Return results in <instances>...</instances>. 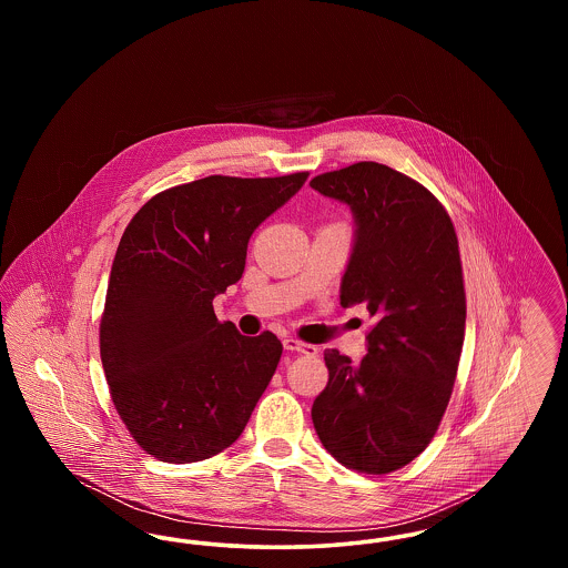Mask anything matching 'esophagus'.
Masks as SVG:
<instances>
[{"label": "esophagus", "mask_w": 568, "mask_h": 568, "mask_svg": "<svg viewBox=\"0 0 568 568\" xmlns=\"http://www.w3.org/2000/svg\"><path fill=\"white\" fill-rule=\"evenodd\" d=\"M283 347H285L287 352L304 353V355H317V347H315V345L302 343V341H297V338H294V336H287V338H283Z\"/></svg>", "instance_id": "esophagus-1"}]
</instances>
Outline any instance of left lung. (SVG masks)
Here are the masks:
<instances>
[{"label":"left lung","mask_w":568,"mask_h":568,"mask_svg":"<svg viewBox=\"0 0 568 568\" xmlns=\"http://www.w3.org/2000/svg\"><path fill=\"white\" fill-rule=\"evenodd\" d=\"M311 187L352 209L341 304L375 317L359 362L325 349L313 424L341 464L385 475L428 447L454 389L466 322L458 236L430 191L383 163L325 172Z\"/></svg>","instance_id":"obj_1"}]
</instances>
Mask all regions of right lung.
Returning <instances> with one entry per match:
<instances>
[{
    "label": "right lung",
    "mask_w": 568,
    "mask_h": 568,
    "mask_svg": "<svg viewBox=\"0 0 568 568\" xmlns=\"http://www.w3.org/2000/svg\"><path fill=\"white\" fill-rule=\"evenodd\" d=\"M306 179L206 176L158 193L125 227L100 355L112 403L153 458L200 462L243 434L283 345L219 324L213 297L241 281L251 234Z\"/></svg>",
    "instance_id": "1"
}]
</instances>
